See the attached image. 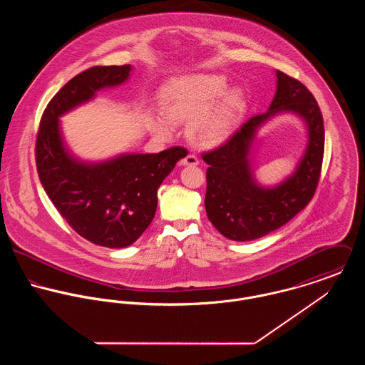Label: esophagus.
I'll use <instances>...</instances> for the list:
<instances>
[{
	"instance_id": "esophagus-1",
	"label": "esophagus",
	"mask_w": 365,
	"mask_h": 365,
	"mask_svg": "<svg viewBox=\"0 0 365 365\" xmlns=\"http://www.w3.org/2000/svg\"><path fill=\"white\" fill-rule=\"evenodd\" d=\"M181 165H198L200 161L198 158L194 156V155H188L187 157H184L181 161H180Z\"/></svg>"
}]
</instances>
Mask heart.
<instances>
[{"label": "heart", "mask_w": 365, "mask_h": 365, "mask_svg": "<svg viewBox=\"0 0 365 365\" xmlns=\"http://www.w3.org/2000/svg\"><path fill=\"white\" fill-rule=\"evenodd\" d=\"M227 88V80L219 74H187L168 80L160 90L161 116L170 123H188L191 140L212 148L225 142L236 129L246 112L247 101L242 88ZM155 130L167 136L170 126L156 119Z\"/></svg>", "instance_id": "obj_1"}]
</instances>
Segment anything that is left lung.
<instances>
[{
	"mask_svg": "<svg viewBox=\"0 0 365 365\" xmlns=\"http://www.w3.org/2000/svg\"><path fill=\"white\" fill-rule=\"evenodd\" d=\"M277 91L265 113L250 118L220 148L205 153L208 164L205 209L220 235L235 242H249L277 230L312 200L317 187L324 128L312 93L298 80L277 70ZM294 113L307 126L309 140L294 173L272 187L260 186L251 164L257 132L274 115Z\"/></svg>",
	"mask_w": 365,
	"mask_h": 365,
	"instance_id": "1",
	"label": "left lung"
}]
</instances>
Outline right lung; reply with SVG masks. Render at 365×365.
Listing matches in <instances>:
<instances>
[{
    "instance_id": "add662e5",
    "label": "right lung",
    "mask_w": 365,
    "mask_h": 365,
    "mask_svg": "<svg viewBox=\"0 0 365 365\" xmlns=\"http://www.w3.org/2000/svg\"><path fill=\"white\" fill-rule=\"evenodd\" d=\"M130 71V64L96 66L71 78L46 106L36 138V167L53 205L80 236L109 249L128 247L142 236L155 217L158 187L187 156L184 148H171L84 161L68 150L60 118L98 91L123 84Z\"/></svg>"
}]
</instances>
